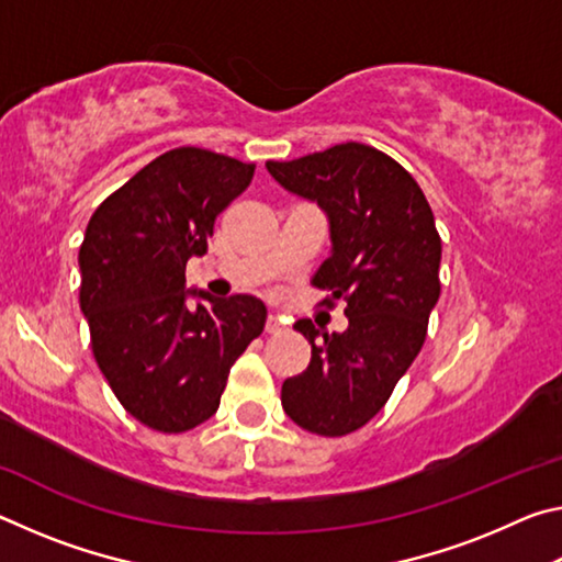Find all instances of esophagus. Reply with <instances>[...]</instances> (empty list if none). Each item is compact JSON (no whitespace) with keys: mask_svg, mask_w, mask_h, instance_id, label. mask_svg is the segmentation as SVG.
<instances>
[{"mask_svg":"<svg viewBox=\"0 0 562 562\" xmlns=\"http://www.w3.org/2000/svg\"><path fill=\"white\" fill-rule=\"evenodd\" d=\"M265 331H268V335H278V331H282V319L270 315L268 322H265Z\"/></svg>","mask_w":562,"mask_h":562,"instance_id":"obj_1","label":"esophagus"}]
</instances>
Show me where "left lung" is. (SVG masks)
I'll return each instance as SVG.
<instances>
[{"label": "left lung", "mask_w": 562, "mask_h": 562, "mask_svg": "<svg viewBox=\"0 0 562 562\" xmlns=\"http://www.w3.org/2000/svg\"><path fill=\"white\" fill-rule=\"evenodd\" d=\"M265 166L327 213L331 252L312 284L329 290L327 307L345 300L349 319L331 335L312 319L294 325L312 359L284 379L282 408L304 431L347 436L382 412L424 347L441 294V237L412 173L372 146L349 140Z\"/></svg>", "instance_id": "left-lung-1"}]
</instances>
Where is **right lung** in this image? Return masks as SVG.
Segmentation results:
<instances>
[{
	"mask_svg": "<svg viewBox=\"0 0 562 562\" xmlns=\"http://www.w3.org/2000/svg\"><path fill=\"white\" fill-rule=\"evenodd\" d=\"M255 164L205 148L150 160L91 215L79 250V302L91 349L126 412L164 434L211 418L235 359L262 335L252 294L186 290V262L207 250L215 217L250 186ZM199 297L187 307V294Z\"/></svg>",
	"mask_w": 562,
	"mask_h": 562,
	"instance_id": "obj_1",
	"label": "right lung"
}]
</instances>
